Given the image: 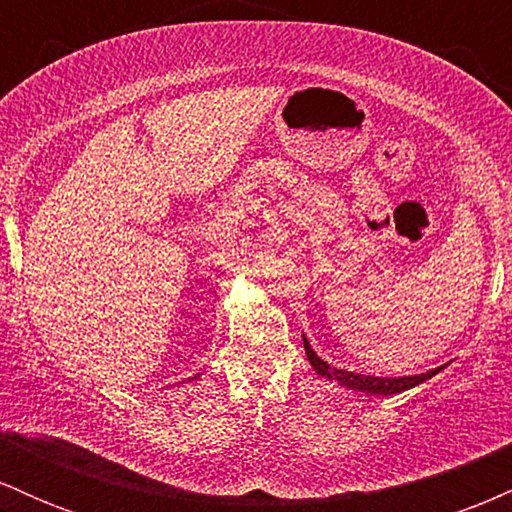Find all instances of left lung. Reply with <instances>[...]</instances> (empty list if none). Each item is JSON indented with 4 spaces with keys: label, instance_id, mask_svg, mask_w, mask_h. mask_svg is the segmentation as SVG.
Returning a JSON list of instances; mask_svg holds the SVG:
<instances>
[{
    "label": "left lung",
    "instance_id": "left-lung-1",
    "mask_svg": "<svg viewBox=\"0 0 512 512\" xmlns=\"http://www.w3.org/2000/svg\"><path fill=\"white\" fill-rule=\"evenodd\" d=\"M303 346H305V356H308L310 366L315 368L317 375H322V378H327V380H334V383L346 387V390L366 392V395H380V397L397 395V392L411 390V387L426 383V380H431L433 375L440 373V370L445 368V366H440V368L428 370V373L402 375V378H378V375H361V373H354V370L330 366V363L322 361V358L315 354V349L310 346L308 339H305V334H303Z\"/></svg>",
    "mask_w": 512,
    "mask_h": 512
}]
</instances>
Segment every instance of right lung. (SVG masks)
I'll list each match as a JSON object with an SVG mask.
<instances>
[{"instance_id": "add662e5", "label": "right lung", "mask_w": 512, "mask_h": 512, "mask_svg": "<svg viewBox=\"0 0 512 512\" xmlns=\"http://www.w3.org/2000/svg\"><path fill=\"white\" fill-rule=\"evenodd\" d=\"M199 378V375H195V378H190V380H197Z\"/></svg>"}]
</instances>
